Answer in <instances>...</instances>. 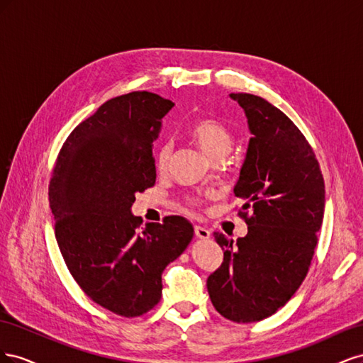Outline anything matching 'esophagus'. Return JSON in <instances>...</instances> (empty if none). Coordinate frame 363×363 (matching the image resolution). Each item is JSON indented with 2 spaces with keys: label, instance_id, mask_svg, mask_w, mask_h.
Listing matches in <instances>:
<instances>
[{
  "label": "esophagus",
  "instance_id": "1",
  "mask_svg": "<svg viewBox=\"0 0 363 363\" xmlns=\"http://www.w3.org/2000/svg\"><path fill=\"white\" fill-rule=\"evenodd\" d=\"M194 232H195V236L200 238V239H208V238H211V232H208L206 227L195 225L194 227Z\"/></svg>",
  "mask_w": 363,
  "mask_h": 363
}]
</instances>
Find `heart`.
I'll list each match as a JSON object with an SVG mask.
<instances>
[{"label":"heart","mask_w":363,"mask_h":363,"mask_svg":"<svg viewBox=\"0 0 363 363\" xmlns=\"http://www.w3.org/2000/svg\"><path fill=\"white\" fill-rule=\"evenodd\" d=\"M191 139L199 145L204 155L216 162L223 159L232 148L233 144V133L223 119L216 116H201L189 127ZM171 144L162 142V144L155 151V167L157 171H164L168 167L171 159ZM188 203L191 206H200L199 196H188Z\"/></svg>","instance_id":"obj_1"}]
</instances>
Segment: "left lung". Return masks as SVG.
Here are the masks:
<instances>
[{
	"mask_svg": "<svg viewBox=\"0 0 363 363\" xmlns=\"http://www.w3.org/2000/svg\"><path fill=\"white\" fill-rule=\"evenodd\" d=\"M230 96L245 111L252 135L235 186L248 233L236 242L213 233L224 260L207 277V291L227 320L255 323L276 313L306 279L325 189L311 144L280 108L257 95Z\"/></svg>",
	"mask_w": 363,
	"mask_h": 363,
	"instance_id": "obj_1",
	"label": "left lung"
}]
</instances>
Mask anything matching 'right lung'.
Instances as JSON below:
<instances>
[{"mask_svg": "<svg viewBox=\"0 0 363 363\" xmlns=\"http://www.w3.org/2000/svg\"><path fill=\"white\" fill-rule=\"evenodd\" d=\"M174 103L136 91L106 101L63 142L48 186L54 232L71 276L119 316L147 313L162 296V272L189 245L184 218L140 227L130 207L155 186L152 144Z\"/></svg>", "mask_w": 363, "mask_h": 363, "instance_id": "obj_1", "label": "right lung"}]
</instances>
